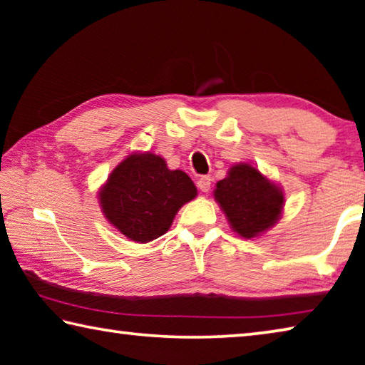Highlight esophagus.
Wrapping results in <instances>:
<instances>
[{
	"mask_svg": "<svg viewBox=\"0 0 365 365\" xmlns=\"http://www.w3.org/2000/svg\"><path fill=\"white\" fill-rule=\"evenodd\" d=\"M211 183H212V178L209 175H202L201 178H197V188L205 191V193H207V191L211 190Z\"/></svg>",
	"mask_w": 365,
	"mask_h": 365,
	"instance_id": "obj_1",
	"label": "esophagus"
}]
</instances>
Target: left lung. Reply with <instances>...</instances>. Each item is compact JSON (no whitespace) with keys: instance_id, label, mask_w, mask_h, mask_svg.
Returning <instances> with one entry per match:
<instances>
[{"instance_id":"left-lung-1","label":"left lung","mask_w":365,"mask_h":365,"mask_svg":"<svg viewBox=\"0 0 365 365\" xmlns=\"http://www.w3.org/2000/svg\"><path fill=\"white\" fill-rule=\"evenodd\" d=\"M214 197L233 232L243 238H255L274 227L285 201L282 190L250 164L232 165L215 185Z\"/></svg>"}]
</instances>
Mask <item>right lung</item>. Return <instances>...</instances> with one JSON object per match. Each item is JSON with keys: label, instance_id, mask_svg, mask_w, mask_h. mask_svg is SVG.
Here are the masks:
<instances>
[{"label": "right lung", "instance_id": "add662e5", "mask_svg": "<svg viewBox=\"0 0 365 365\" xmlns=\"http://www.w3.org/2000/svg\"><path fill=\"white\" fill-rule=\"evenodd\" d=\"M197 190L182 170H170L153 153H133L110 172L100 191V205L117 230L148 243L169 230L175 214Z\"/></svg>", "mask_w": 365, "mask_h": 365}]
</instances>
